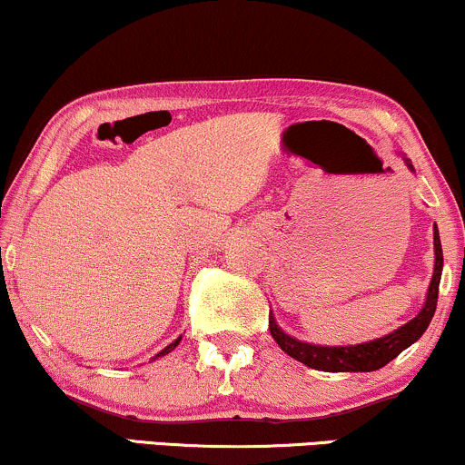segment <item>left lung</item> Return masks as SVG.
Segmentation results:
<instances>
[{
  "label": "left lung",
  "instance_id": "1",
  "mask_svg": "<svg viewBox=\"0 0 465 465\" xmlns=\"http://www.w3.org/2000/svg\"><path fill=\"white\" fill-rule=\"evenodd\" d=\"M408 162V159H405ZM411 168V163L408 162ZM433 245H435V272L429 284V293L425 308L418 312L410 323H405L403 328H399L392 334L377 338V341L364 342V345H353V347H319V345H308V342L295 341V338L286 336L282 330L278 328L276 321H273L272 312H269V331H272L273 341L278 342L280 349L284 353H289L291 358H295L297 362L311 366V369L325 371V372H369L377 371L381 366H386L391 360L408 349L411 342H416L418 338L425 334V330L431 323L435 306H438V291H440V276H442V243H440L438 228L433 234Z\"/></svg>",
  "mask_w": 465,
  "mask_h": 465
}]
</instances>
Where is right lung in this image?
Returning <instances> with one entry per match:
<instances>
[{
	"mask_svg": "<svg viewBox=\"0 0 465 465\" xmlns=\"http://www.w3.org/2000/svg\"><path fill=\"white\" fill-rule=\"evenodd\" d=\"M179 342H181V338H179V341H174V342H172V345H168V347H165V349H163V351H162V353H159V355H165V353L174 351V347H176V345H179Z\"/></svg>",
	"mask_w": 465,
	"mask_h": 465,
	"instance_id": "1",
	"label": "right lung"
}]
</instances>
